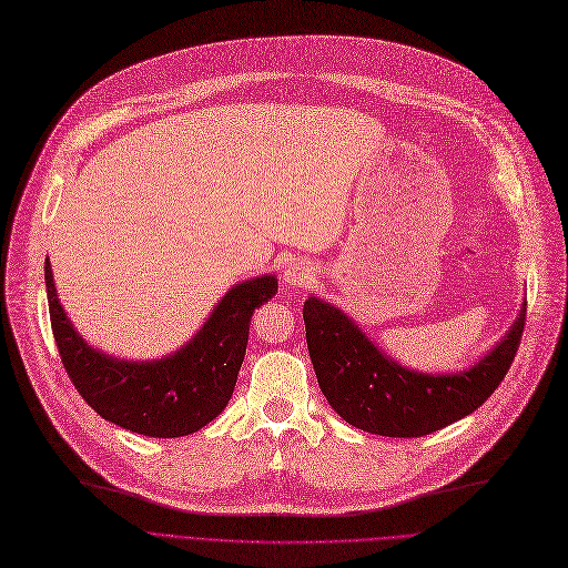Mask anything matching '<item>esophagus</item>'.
<instances>
[{"mask_svg": "<svg viewBox=\"0 0 568 568\" xmlns=\"http://www.w3.org/2000/svg\"><path fill=\"white\" fill-rule=\"evenodd\" d=\"M285 283L292 285V287H303L313 281V267L303 263V261H292L287 267H285Z\"/></svg>", "mask_w": 568, "mask_h": 568, "instance_id": "esophagus-1", "label": "esophagus"}]
</instances>
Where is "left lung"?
Instances as JSON below:
<instances>
[{
	"label": "left lung",
	"mask_w": 568,
	"mask_h": 568,
	"mask_svg": "<svg viewBox=\"0 0 568 568\" xmlns=\"http://www.w3.org/2000/svg\"><path fill=\"white\" fill-rule=\"evenodd\" d=\"M303 322L320 389L346 424L383 437H424L471 415L494 394L521 344L526 307L494 351L471 369L448 376L400 367L337 307L315 296L303 303Z\"/></svg>",
	"instance_id": "1"
}]
</instances>
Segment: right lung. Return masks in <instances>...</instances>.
<instances>
[{
	"mask_svg": "<svg viewBox=\"0 0 568 568\" xmlns=\"http://www.w3.org/2000/svg\"><path fill=\"white\" fill-rule=\"evenodd\" d=\"M44 283L51 331L63 367L83 400L120 428L165 439L201 430L229 405L246 353L253 311L278 290L274 276L235 285L181 351L153 363H126L94 351L72 328L57 298L49 257Z\"/></svg>",
	"mask_w": 568,
	"mask_h": 568,
	"instance_id": "right-lung-1",
	"label": "right lung"
}]
</instances>
